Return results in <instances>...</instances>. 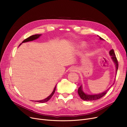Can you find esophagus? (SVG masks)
<instances>
[{"label": "esophagus", "instance_id": "1", "mask_svg": "<svg viewBox=\"0 0 127 127\" xmlns=\"http://www.w3.org/2000/svg\"><path fill=\"white\" fill-rule=\"evenodd\" d=\"M77 70H78L75 67H72L70 69V71H77Z\"/></svg>", "mask_w": 127, "mask_h": 127}]
</instances>
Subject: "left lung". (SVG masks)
<instances>
[{
  "mask_svg": "<svg viewBox=\"0 0 127 127\" xmlns=\"http://www.w3.org/2000/svg\"><path fill=\"white\" fill-rule=\"evenodd\" d=\"M100 39L101 40H104L102 38H101V37L99 36ZM109 53L110 56H111V58L113 60V61L114 62L115 65V67H116V71H117V69H118V61L117 58L115 56V54L114 53V51L113 49H112L110 51ZM110 89V88H109ZM109 89H108L107 90H106L105 91L100 93L99 94H94V95H90V94H85V93L82 90V85H81L78 89V94L79 95V96L80 97V98L83 100H85V101H93V100H96L99 99L100 98H101V97H102L103 96H104L107 92L108 91V90H109Z\"/></svg>",
  "mask_w": 127,
  "mask_h": 127,
  "instance_id": "8db88e82",
  "label": "left lung"
}]
</instances>
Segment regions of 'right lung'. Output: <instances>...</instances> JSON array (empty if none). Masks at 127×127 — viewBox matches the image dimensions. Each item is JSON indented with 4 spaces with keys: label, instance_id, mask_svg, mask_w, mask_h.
I'll list each match as a JSON object with an SVG mask.
<instances>
[{
    "label": "right lung",
    "instance_id": "1",
    "mask_svg": "<svg viewBox=\"0 0 127 127\" xmlns=\"http://www.w3.org/2000/svg\"><path fill=\"white\" fill-rule=\"evenodd\" d=\"M41 35L42 34H35V35H33L32 36H30V37H28L27 38H26L25 40H24V41L22 42V43H25V42H29V41H33V40H35L36 39H37L38 37H39L40 36H41ZM22 43H21V44H20L19 46L21 45ZM56 86H55L54 89H53V91L52 92V93L48 97H47L46 98H45V99H44L43 100H41L35 101L38 102H40V103H44V102H46L47 101H48V100H49L50 99V98L52 97L53 95L54 94V93H55V92L56 91Z\"/></svg>",
    "mask_w": 127,
    "mask_h": 127
}]
</instances>
